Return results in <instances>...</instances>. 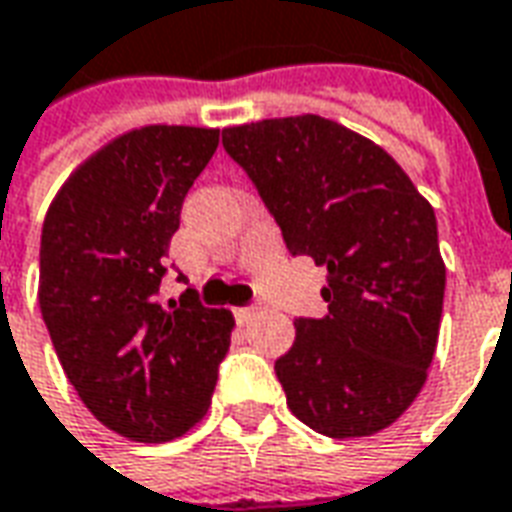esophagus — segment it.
Returning a JSON list of instances; mask_svg holds the SVG:
<instances>
[{"mask_svg":"<svg viewBox=\"0 0 512 512\" xmlns=\"http://www.w3.org/2000/svg\"><path fill=\"white\" fill-rule=\"evenodd\" d=\"M234 316H237V322H248L251 316H256V308L248 305V308H234Z\"/></svg>","mask_w":512,"mask_h":512,"instance_id":"34e87169","label":"esophagus"}]
</instances>
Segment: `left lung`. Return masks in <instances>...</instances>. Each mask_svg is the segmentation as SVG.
Instances as JSON below:
<instances>
[{
	"label": "left lung",
	"mask_w": 512,
	"mask_h": 512,
	"mask_svg": "<svg viewBox=\"0 0 512 512\" xmlns=\"http://www.w3.org/2000/svg\"><path fill=\"white\" fill-rule=\"evenodd\" d=\"M292 256L327 267V316L297 319L275 360L297 420L333 439L395 423L434 360L445 261L434 207L379 144L333 119H261L223 130Z\"/></svg>",
	"instance_id": "8db88e82"
}]
</instances>
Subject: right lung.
I'll list each match as a JSON object with an SVG mask.
<instances>
[{
  "label": "right lung",
  "mask_w": 512,
  "mask_h": 512,
  "mask_svg": "<svg viewBox=\"0 0 512 512\" xmlns=\"http://www.w3.org/2000/svg\"><path fill=\"white\" fill-rule=\"evenodd\" d=\"M215 149L212 128L130 130L70 174L43 220L37 300L59 363L89 412L133 442L199 423L229 352L226 308L193 289L160 302L182 201Z\"/></svg>",
  "instance_id": "right-lung-1"
}]
</instances>
